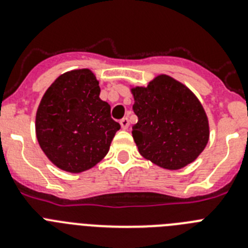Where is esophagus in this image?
<instances>
[{"mask_svg": "<svg viewBox=\"0 0 248 248\" xmlns=\"http://www.w3.org/2000/svg\"><path fill=\"white\" fill-rule=\"evenodd\" d=\"M129 124H130V123H129L128 118H123V119L120 120V125H122L123 129H128Z\"/></svg>", "mask_w": 248, "mask_h": 248, "instance_id": "34e87169", "label": "esophagus"}]
</instances>
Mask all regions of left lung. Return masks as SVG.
Listing matches in <instances>:
<instances>
[{
    "mask_svg": "<svg viewBox=\"0 0 248 248\" xmlns=\"http://www.w3.org/2000/svg\"><path fill=\"white\" fill-rule=\"evenodd\" d=\"M131 93L138 115L131 133L145 159L160 168L177 170L202 153L209 141V120L189 88L161 74Z\"/></svg>",
    "mask_w": 248,
    "mask_h": 248,
    "instance_id": "left-lung-1",
    "label": "left lung"
}]
</instances>
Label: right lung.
<instances>
[{
	"label": "right lung",
	"instance_id": "add662e5",
	"mask_svg": "<svg viewBox=\"0 0 248 248\" xmlns=\"http://www.w3.org/2000/svg\"><path fill=\"white\" fill-rule=\"evenodd\" d=\"M97 78L89 69L59 76L39 103L36 134L48 159L68 172L93 168L107 155L120 124L110 105L99 98Z\"/></svg>",
	"mask_w": 248,
	"mask_h": 248
}]
</instances>
